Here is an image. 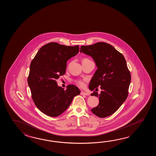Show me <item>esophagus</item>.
<instances>
[{"label": "esophagus", "mask_w": 156, "mask_h": 156, "mask_svg": "<svg viewBox=\"0 0 156 156\" xmlns=\"http://www.w3.org/2000/svg\"><path fill=\"white\" fill-rule=\"evenodd\" d=\"M81 95H89V93H86V92H84V91H82L81 92Z\"/></svg>", "instance_id": "obj_1"}]
</instances>
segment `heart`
Listing matches in <instances>:
<instances>
[{"label": "heart", "instance_id": "b5f03b06", "mask_svg": "<svg viewBox=\"0 0 156 156\" xmlns=\"http://www.w3.org/2000/svg\"><path fill=\"white\" fill-rule=\"evenodd\" d=\"M88 60V59L84 58V59H83V61H85V60ZM76 83L80 87H83V86H84V83L83 82V81H82V80H77V81H76Z\"/></svg>", "mask_w": 156, "mask_h": 156}]
</instances>
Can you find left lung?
Here are the masks:
<instances>
[{"label": "left lung", "mask_w": 156, "mask_h": 156, "mask_svg": "<svg viewBox=\"0 0 156 156\" xmlns=\"http://www.w3.org/2000/svg\"><path fill=\"white\" fill-rule=\"evenodd\" d=\"M91 57L98 69L90 80L89 88L93 91L100 86L99 95L94 91L91 96L99 98L98 106L91 110L99 118L115 113L127 98L131 75L123 55L105 42L82 46L80 52Z\"/></svg>", "instance_id": "8db88e82"}]
</instances>
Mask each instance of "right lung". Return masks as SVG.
Wrapping results in <instances>:
<instances>
[{
	"label": "right lung",
	"instance_id": "1",
	"mask_svg": "<svg viewBox=\"0 0 156 156\" xmlns=\"http://www.w3.org/2000/svg\"><path fill=\"white\" fill-rule=\"evenodd\" d=\"M79 52L78 45L51 42L40 48L30 63L28 83L32 98L37 108L48 116H59L80 94L77 86L69 85L64 90L56 81L65 73L67 60Z\"/></svg>",
	"mask_w": 156,
	"mask_h": 156
}]
</instances>
